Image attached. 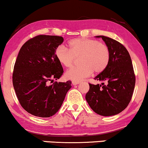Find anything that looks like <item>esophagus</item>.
Returning a JSON list of instances; mask_svg holds the SVG:
<instances>
[{
    "label": "esophagus",
    "mask_w": 148,
    "mask_h": 148,
    "mask_svg": "<svg viewBox=\"0 0 148 148\" xmlns=\"http://www.w3.org/2000/svg\"><path fill=\"white\" fill-rule=\"evenodd\" d=\"M79 83H80L79 81H72V84L73 85H77L78 84H79Z\"/></svg>",
    "instance_id": "esophagus-1"
}]
</instances>
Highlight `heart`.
<instances>
[{
    "mask_svg": "<svg viewBox=\"0 0 148 148\" xmlns=\"http://www.w3.org/2000/svg\"><path fill=\"white\" fill-rule=\"evenodd\" d=\"M69 50L60 46L55 50V57L64 66L73 65L76 59L80 58L81 66L73 67L65 73V77L73 81H79L95 73H101L108 66L110 52L108 46L98 40L77 38L69 43Z\"/></svg>",
    "mask_w": 148,
    "mask_h": 148,
    "instance_id": "heart-1",
    "label": "heart"
}]
</instances>
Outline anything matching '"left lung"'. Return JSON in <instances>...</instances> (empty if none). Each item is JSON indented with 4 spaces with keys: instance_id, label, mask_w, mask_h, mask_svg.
I'll use <instances>...</instances> for the list:
<instances>
[{
    "instance_id": "1",
    "label": "left lung",
    "mask_w": 148,
    "mask_h": 148,
    "mask_svg": "<svg viewBox=\"0 0 148 148\" xmlns=\"http://www.w3.org/2000/svg\"><path fill=\"white\" fill-rule=\"evenodd\" d=\"M101 37L108 46L110 60L107 67L94 79L105 81L107 84H92L86 100L96 114L103 116H114L123 112L129 105L136 77L131 57L122 43L105 36Z\"/></svg>"
}]
</instances>
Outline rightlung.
Wrapping results in <instances>:
<instances>
[{
    "instance_id": "right-lung-1",
    "label": "right lung",
    "mask_w": 148,
    "mask_h": 148,
    "mask_svg": "<svg viewBox=\"0 0 148 148\" xmlns=\"http://www.w3.org/2000/svg\"><path fill=\"white\" fill-rule=\"evenodd\" d=\"M63 41L60 36H36L23 45L17 56L13 86L21 107L33 116L48 118L56 114L71 88L70 80L48 84L63 74L55 57V50Z\"/></svg>"
}]
</instances>
